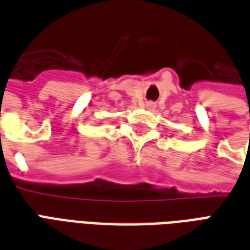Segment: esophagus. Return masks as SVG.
Instances as JSON below:
<instances>
[{
    "label": "esophagus",
    "instance_id": "34e87169",
    "mask_svg": "<svg viewBox=\"0 0 250 250\" xmlns=\"http://www.w3.org/2000/svg\"><path fill=\"white\" fill-rule=\"evenodd\" d=\"M154 107H155V104L152 103V102H147V103H146V108L152 109V108H154Z\"/></svg>",
    "mask_w": 250,
    "mask_h": 250
}]
</instances>
